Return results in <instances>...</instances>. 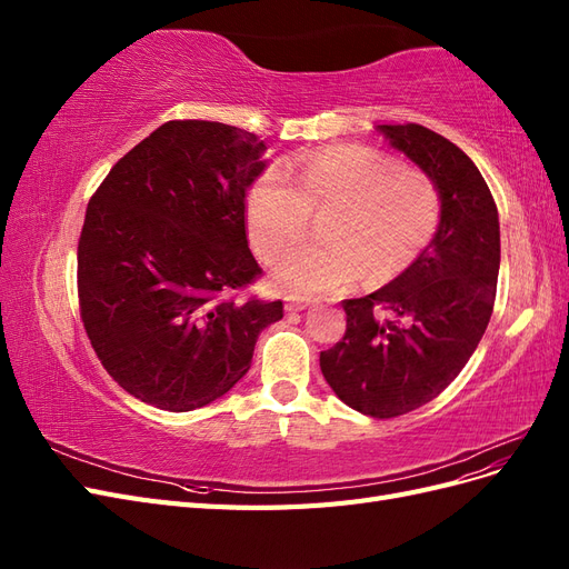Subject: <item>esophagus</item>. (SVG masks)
I'll return each mask as SVG.
<instances>
[{"label": "esophagus", "mask_w": 569, "mask_h": 569, "mask_svg": "<svg viewBox=\"0 0 569 569\" xmlns=\"http://www.w3.org/2000/svg\"><path fill=\"white\" fill-rule=\"evenodd\" d=\"M313 301L311 299H303V297H287L284 299V308L291 313V311H303V308L311 306Z\"/></svg>", "instance_id": "34e87169"}]
</instances>
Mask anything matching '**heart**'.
Here are the masks:
<instances>
[{
    "label": "heart",
    "instance_id": "obj_1",
    "mask_svg": "<svg viewBox=\"0 0 569 569\" xmlns=\"http://www.w3.org/2000/svg\"><path fill=\"white\" fill-rule=\"evenodd\" d=\"M333 209L321 231L322 248H309L272 268V278L295 295H330L356 278L385 284L432 242L441 197L422 170L399 168L387 153L363 144L330 147L280 170H266L247 197L253 249L266 261L293 248L311 212Z\"/></svg>",
    "mask_w": 569,
    "mask_h": 569
}]
</instances>
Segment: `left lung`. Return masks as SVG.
<instances>
[{
  "label": "left lung",
  "mask_w": 569,
  "mask_h": 569,
  "mask_svg": "<svg viewBox=\"0 0 569 569\" xmlns=\"http://www.w3.org/2000/svg\"><path fill=\"white\" fill-rule=\"evenodd\" d=\"M380 130L435 180L439 230L399 278L341 301L347 332L320 351V370L349 408L387 420L437 399L475 353L493 313L501 232L468 153L418 123Z\"/></svg>",
  "instance_id": "1"
}]
</instances>
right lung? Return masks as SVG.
I'll return each mask as SVG.
<instances>
[{"mask_svg": "<svg viewBox=\"0 0 569 569\" xmlns=\"http://www.w3.org/2000/svg\"><path fill=\"white\" fill-rule=\"evenodd\" d=\"M266 144L213 120H168L97 187L78 239V303L101 366L134 399L184 412L247 370L282 301L249 287L247 189Z\"/></svg>", "mask_w": 569, "mask_h": 569, "instance_id": "obj_1", "label": "right lung"}]
</instances>
